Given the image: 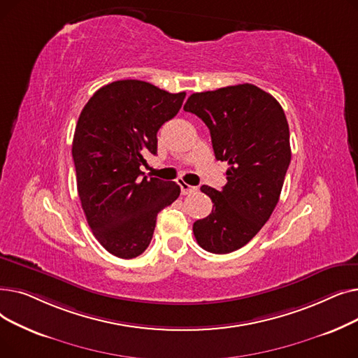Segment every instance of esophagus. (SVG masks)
<instances>
[{
  "label": "esophagus",
  "mask_w": 358,
  "mask_h": 358,
  "mask_svg": "<svg viewBox=\"0 0 358 358\" xmlns=\"http://www.w3.org/2000/svg\"><path fill=\"white\" fill-rule=\"evenodd\" d=\"M178 184H180V189H181V194H190L193 192H197V187H194V185H190V184H187L184 181H180Z\"/></svg>",
  "instance_id": "34e87169"
}]
</instances>
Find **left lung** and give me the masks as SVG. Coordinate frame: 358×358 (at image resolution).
Returning a JSON list of instances; mask_svg holds the SVG:
<instances>
[{"instance_id":"obj_1","label":"left lung","mask_w":358,"mask_h":358,"mask_svg":"<svg viewBox=\"0 0 358 358\" xmlns=\"http://www.w3.org/2000/svg\"><path fill=\"white\" fill-rule=\"evenodd\" d=\"M184 110L209 127L216 159L229 165L222 190L200 187L213 209L194 222L196 241L213 254L236 251L264 227L278 203L292 159L286 115L271 94L252 84L194 92Z\"/></svg>"}]
</instances>
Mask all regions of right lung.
I'll use <instances>...</instances> for the list:
<instances>
[{
    "instance_id": "1",
    "label": "right lung",
    "mask_w": 358,
    "mask_h": 358,
    "mask_svg": "<svg viewBox=\"0 0 358 358\" xmlns=\"http://www.w3.org/2000/svg\"><path fill=\"white\" fill-rule=\"evenodd\" d=\"M185 92L171 94L138 80L107 84L92 94L75 127L72 158L90 228L113 255H141L158 213L180 196L174 181L148 178L146 154L157 155V134L181 108Z\"/></svg>"
}]
</instances>
